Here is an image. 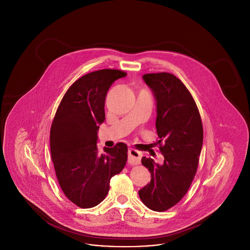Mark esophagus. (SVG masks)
<instances>
[{
	"label": "esophagus",
	"instance_id": "34e87169",
	"mask_svg": "<svg viewBox=\"0 0 250 250\" xmlns=\"http://www.w3.org/2000/svg\"><path fill=\"white\" fill-rule=\"evenodd\" d=\"M142 153L138 150H135L133 148H130L128 150V159H129V163L132 165H138L141 163V159H142Z\"/></svg>",
	"mask_w": 250,
	"mask_h": 250
}]
</instances>
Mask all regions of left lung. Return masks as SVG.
Listing matches in <instances>:
<instances>
[{"mask_svg": "<svg viewBox=\"0 0 250 250\" xmlns=\"http://www.w3.org/2000/svg\"><path fill=\"white\" fill-rule=\"evenodd\" d=\"M143 79L155 96V127L164 162L143 157L151 182L139 190V196L149 209L163 212L182 200L197 172L203 142L202 119L189 91L174 75L153 73Z\"/></svg>", "mask_w": 250, "mask_h": 250, "instance_id": "1", "label": "left lung"}]
</instances>
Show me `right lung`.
<instances>
[{"mask_svg":"<svg viewBox=\"0 0 250 250\" xmlns=\"http://www.w3.org/2000/svg\"><path fill=\"white\" fill-rule=\"evenodd\" d=\"M126 76L116 69L91 72L63 95L50 128V152L60 187L69 201L92 208L109 190V181L127 160V146L97 149L99 125L105 121V100L112 83Z\"/></svg>","mask_w":250,"mask_h":250,"instance_id":"right-lung-1","label":"right lung"}]
</instances>
